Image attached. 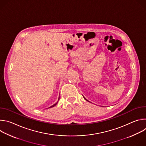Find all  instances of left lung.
Returning <instances> with one entry per match:
<instances>
[{
    "label": "left lung",
    "instance_id": "1",
    "mask_svg": "<svg viewBox=\"0 0 146 146\" xmlns=\"http://www.w3.org/2000/svg\"><path fill=\"white\" fill-rule=\"evenodd\" d=\"M84 99H85V98H84ZM86 99V100H87V99Z\"/></svg>",
    "mask_w": 146,
    "mask_h": 146
}]
</instances>
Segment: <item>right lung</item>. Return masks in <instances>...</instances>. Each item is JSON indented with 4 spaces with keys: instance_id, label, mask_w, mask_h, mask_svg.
<instances>
[{
    "instance_id": "add662e5",
    "label": "right lung",
    "mask_w": 146,
    "mask_h": 146,
    "mask_svg": "<svg viewBox=\"0 0 146 146\" xmlns=\"http://www.w3.org/2000/svg\"><path fill=\"white\" fill-rule=\"evenodd\" d=\"M57 103H58V102H56V103H55V104H54V105H52V106H50V108H52V107H54V106H55V105H56V104H57Z\"/></svg>"
}]
</instances>
